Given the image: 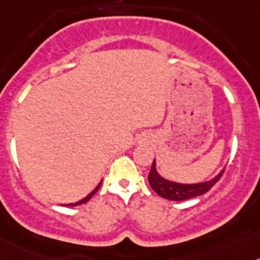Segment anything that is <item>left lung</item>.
<instances>
[{
    "label": "left lung",
    "mask_w": 260,
    "mask_h": 260,
    "mask_svg": "<svg viewBox=\"0 0 260 260\" xmlns=\"http://www.w3.org/2000/svg\"><path fill=\"white\" fill-rule=\"evenodd\" d=\"M223 172L224 170L220 171V174H217L214 179L209 180V181L198 182V184H180V182L170 181L160 176L156 171V163L154 159L147 180H149L151 189L160 197L170 201H185L207 193L219 181Z\"/></svg>",
    "instance_id": "left-lung-1"
}]
</instances>
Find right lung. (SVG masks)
<instances>
[{
  "mask_svg": "<svg viewBox=\"0 0 260 260\" xmlns=\"http://www.w3.org/2000/svg\"><path fill=\"white\" fill-rule=\"evenodd\" d=\"M101 182H102V181H101ZM101 182H100V184H98V185H97V186H95V188H94V190H93V191H90V193H89V194H88V196H86V197H85V198H83V200H80V201H79V202H75V203H70V205H69V206H79V205H83V203L88 202V201H89V200H90V198H92V197H93V196H94V194H95V193H97V191H98V189H100V186H101Z\"/></svg>",
  "mask_w": 260,
  "mask_h": 260,
  "instance_id": "right-lung-1",
  "label": "right lung"
}]
</instances>
